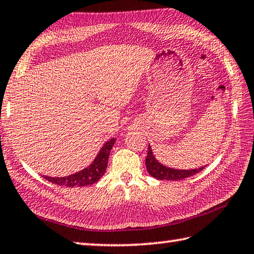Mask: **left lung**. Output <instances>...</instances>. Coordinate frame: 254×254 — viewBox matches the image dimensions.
<instances>
[{"label":"left lung","instance_id":"left-lung-1","mask_svg":"<svg viewBox=\"0 0 254 254\" xmlns=\"http://www.w3.org/2000/svg\"><path fill=\"white\" fill-rule=\"evenodd\" d=\"M145 164H146L147 172L150 173L151 177H153L158 180H171V181H177V180H183V179L190 178L192 175L199 173L205 168L204 165V167H201L199 169L178 170V169L165 167V165L161 164L159 161L155 159V156L153 155V152H152L150 145H149V149H147Z\"/></svg>","mask_w":254,"mask_h":254}]
</instances>
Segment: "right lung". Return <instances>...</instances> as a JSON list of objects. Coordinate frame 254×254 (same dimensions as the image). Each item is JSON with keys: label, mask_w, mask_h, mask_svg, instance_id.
I'll use <instances>...</instances> for the list:
<instances>
[{"label": "right lung", "mask_w": 254, "mask_h": 254, "mask_svg": "<svg viewBox=\"0 0 254 254\" xmlns=\"http://www.w3.org/2000/svg\"><path fill=\"white\" fill-rule=\"evenodd\" d=\"M114 143L115 137L109 140L108 142H105L104 145L101 147V150L98 155H96L93 162H92L89 167L81 170L79 172L62 178H52L47 177V175H43V178L50 182L58 184V186H63L67 188L85 187L94 184L103 177L105 170H107L109 155L110 152H111L112 146L114 145Z\"/></svg>", "instance_id": "obj_1"}]
</instances>
